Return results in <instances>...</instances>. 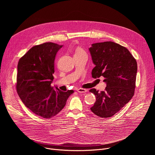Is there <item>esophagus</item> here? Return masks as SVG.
<instances>
[{
  "label": "esophagus",
  "mask_w": 155,
  "mask_h": 155,
  "mask_svg": "<svg viewBox=\"0 0 155 155\" xmlns=\"http://www.w3.org/2000/svg\"><path fill=\"white\" fill-rule=\"evenodd\" d=\"M78 93H86V92H87V90H86V89H84V88H78V89H77V90Z\"/></svg>",
  "instance_id": "1"
}]
</instances>
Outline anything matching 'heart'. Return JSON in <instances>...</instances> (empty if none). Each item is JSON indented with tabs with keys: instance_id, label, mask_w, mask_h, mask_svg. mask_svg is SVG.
<instances>
[{
	"instance_id": "heart-1",
	"label": "heart",
	"mask_w": 155,
	"mask_h": 155,
	"mask_svg": "<svg viewBox=\"0 0 155 155\" xmlns=\"http://www.w3.org/2000/svg\"><path fill=\"white\" fill-rule=\"evenodd\" d=\"M75 54H86V53L81 48L78 47L75 50Z\"/></svg>"
}]
</instances>
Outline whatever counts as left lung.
I'll use <instances>...</instances> for the list:
<instances>
[{"label": "left lung", "mask_w": 155, "mask_h": 155, "mask_svg": "<svg viewBox=\"0 0 155 155\" xmlns=\"http://www.w3.org/2000/svg\"><path fill=\"white\" fill-rule=\"evenodd\" d=\"M89 50L95 65L93 78L102 76L107 84L104 91L90 90L96 98L91 110L98 117H111L134 94L137 62L126 48L113 41L93 43Z\"/></svg>", "instance_id": "obj_1"}]
</instances>
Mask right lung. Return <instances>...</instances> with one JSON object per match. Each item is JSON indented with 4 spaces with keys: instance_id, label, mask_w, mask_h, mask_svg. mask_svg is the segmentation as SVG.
I'll return each instance as SVG.
<instances>
[{
    "instance_id": "add662e5",
    "label": "right lung",
    "mask_w": 155,
    "mask_h": 155,
    "mask_svg": "<svg viewBox=\"0 0 155 155\" xmlns=\"http://www.w3.org/2000/svg\"><path fill=\"white\" fill-rule=\"evenodd\" d=\"M62 45L52 42L32 47L18 64L17 93L24 104L36 115L51 118L63 109L74 91H62L51 84L54 79V62Z\"/></svg>"
}]
</instances>
